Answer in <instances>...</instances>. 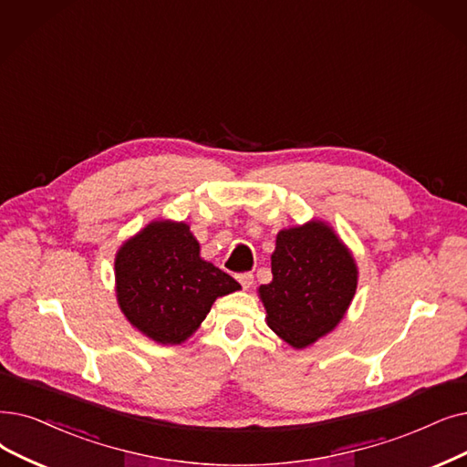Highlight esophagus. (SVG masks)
Returning a JSON list of instances; mask_svg holds the SVG:
<instances>
[{"label": "esophagus", "instance_id": "esophagus-1", "mask_svg": "<svg viewBox=\"0 0 467 467\" xmlns=\"http://www.w3.org/2000/svg\"><path fill=\"white\" fill-rule=\"evenodd\" d=\"M238 282L242 284V288L248 290L254 284V275L252 273H242V275H238Z\"/></svg>", "mask_w": 467, "mask_h": 467}]
</instances>
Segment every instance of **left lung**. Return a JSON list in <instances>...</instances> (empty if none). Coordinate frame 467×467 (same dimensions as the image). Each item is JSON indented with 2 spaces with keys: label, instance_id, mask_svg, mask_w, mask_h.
<instances>
[{
  "label": "left lung",
  "instance_id": "obj_1",
  "mask_svg": "<svg viewBox=\"0 0 467 467\" xmlns=\"http://www.w3.org/2000/svg\"><path fill=\"white\" fill-rule=\"evenodd\" d=\"M273 280L257 294L269 328L306 349L346 317L357 292L358 269L351 250L327 221L313 219L276 234Z\"/></svg>",
  "mask_w": 467,
  "mask_h": 467
}]
</instances>
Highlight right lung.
<instances>
[{
  "mask_svg": "<svg viewBox=\"0 0 467 467\" xmlns=\"http://www.w3.org/2000/svg\"><path fill=\"white\" fill-rule=\"evenodd\" d=\"M116 299L133 328L161 346L189 339L213 301L240 284L200 257L185 221L154 219L128 238L114 259Z\"/></svg>",
  "mask_w": 467,
  "mask_h": 467,
  "instance_id": "1",
  "label": "right lung"
}]
</instances>
